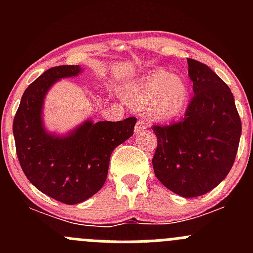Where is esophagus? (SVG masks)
<instances>
[{
  "mask_svg": "<svg viewBox=\"0 0 253 253\" xmlns=\"http://www.w3.org/2000/svg\"><path fill=\"white\" fill-rule=\"evenodd\" d=\"M144 128H145V122L142 121V120L137 121L136 127H134V131H136V133H138V132L143 131V129H144Z\"/></svg>",
  "mask_w": 253,
  "mask_h": 253,
  "instance_id": "esophagus-1",
  "label": "esophagus"
}]
</instances>
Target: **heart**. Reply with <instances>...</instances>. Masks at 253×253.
<instances>
[{
  "instance_id": "obj_1",
  "label": "heart",
  "mask_w": 253,
  "mask_h": 253,
  "mask_svg": "<svg viewBox=\"0 0 253 253\" xmlns=\"http://www.w3.org/2000/svg\"><path fill=\"white\" fill-rule=\"evenodd\" d=\"M190 90L185 79L165 70H154L127 88L126 98L132 106L147 109L155 120L172 119L188 100Z\"/></svg>"
}]
</instances>
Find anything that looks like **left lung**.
<instances>
[{
    "label": "left lung",
    "mask_w": 253,
    "mask_h": 253,
    "mask_svg": "<svg viewBox=\"0 0 253 253\" xmlns=\"http://www.w3.org/2000/svg\"><path fill=\"white\" fill-rule=\"evenodd\" d=\"M193 93L185 117L152 129L158 138L153 169L158 180L182 197L202 196L231 170L241 120L230 88L202 62L187 58Z\"/></svg>",
    "instance_id": "8db88e82"
}]
</instances>
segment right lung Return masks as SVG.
Masks as SVG:
<instances>
[{
	"instance_id": "obj_1",
	"label": "right lung",
	"mask_w": 253,
	"mask_h": 253,
	"mask_svg": "<svg viewBox=\"0 0 253 253\" xmlns=\"http://www.w3.org/2000/svg\"><path fill=\"white\" fill-rule=\"evenodd\" d=\"M78 65L45 71L25 89L13 120L18 160L28 180L48 197L77 205L95 195L105 183L111 153L133 134L136 117L124 121L88 120L68 136L47 133L42 104L56 81L75 77Z\"/></svg>"
}]
</instances>
